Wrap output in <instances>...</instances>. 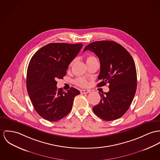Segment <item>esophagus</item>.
Masks as SVG:
<instances>
[{
    "label": "esophagus",
    "mask_w": 160,
    "mask_h": 160,
    "mask_svg": "<svg viewBox=\"0 0 160 160\" xmlns=\"http://www.w3.org/2000/svg\"><path fill=\"white\" fill-rule=\"evenodd\" d=\"M81 94H88L89 92H90V90H88V89H82L80 91Z\"/></svg>",
    "instance_id": "obj_1"
}]
</instances>
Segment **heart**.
Segmentation results:
<instances>
[{"label":"heart","mask_w":160,"mask_h":160,"mask_svg":"<svg viewBox=\"0 0 160 160\" xmlns=\"http://www.w3.org/2000/svg\"><path fill=\"white\" fill-rule=\"evenodd\" d=\"M95 61H98L96 58L94 57V56H92V55H88L86 57V62L87 64L92 62H95ZM73 62L74 61H72L69 63V66L68 68H71L73 64ZM74 83L77 86H80V87H86V86L88 85V80H86V78H83V77H80V78H77L75 81H74Z\"/></svg>","instance_id":"1"}]
</instances>
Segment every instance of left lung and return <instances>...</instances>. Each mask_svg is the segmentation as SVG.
Instances as JSON below:
<instances>
[{"mask_svg": "<svg viewBox=\"0 0 160 160\" xmlns=\"http://www.w3.org/2000/svg\"><path fill=\"white\" fill-rule=\"evenodd\" d=\"M99 58L100 71L98 87L109 83L108 92L99 93L101 100L92 108L103 120L110 121L122 117L129 108L137 87L135 64L130 53L112 41H99L86 46Z\"/></svg>", "mask_w": 160, "mask_h": 160, "instance_id": "obj_1", "label": "left lung"}]
</instances>
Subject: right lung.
I'll use <instances>...</instances> for the list:
<instances>
[{"label":"right lung","instance_id":"1","mask_svg":"<svg viewBox=\"0 0 160 160\" xmlns=\"http://www.w3.org/2000/svg\"><path fill=\"white\" fill-rule=\"evenodd\" d=\"M83 44L50 43L38 50L29 62L26 85L38 114L46 120L58 121L72 109L74 98L80 92L71 88L67 92L57 87V79L66 74L69 64Z\"/></svg>","mask_w":160,"mask_h":160}]
</instances>
